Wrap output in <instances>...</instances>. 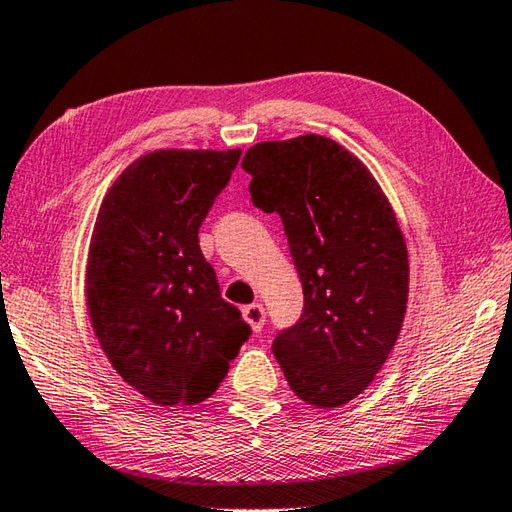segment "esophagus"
<instances>
[{
    "mask_svg": "<svg viewBox=\"0 0 512 512\" xmlns=\"http://www.w3.org/2000/svg\"><path fill=\"white\" fill-rule=\"evenodd\" d=\"M244 319L250 324V328L255 330H262L264 322H266V310L262 304H250L244 308Z\"/></svg>",
    "mask_w": 512,
    "mask_h": 512,
    "instance_id": "obj_1",
    "label": "esophagus"
}]
</instances>
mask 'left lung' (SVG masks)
<instances>
[{
  "instance_id": "obj_1",
  "label": "left lung",
  "mask_w": 512,
  "mask_h": 512,
  "mask_svg": "<svg viewBox=\"0 0 512 512\" xmlns=\"http://www.w3.org/2000/svg\"><path fill=\"white\" fill-rule=\"evenodd\" d=\"M242 168L250 197L282 217L304 310L273 355L293 393L337 408L368 388L393 350L408 302V250L370 170L322 135L262 142Z\"/></svg>"
}]
</instances>
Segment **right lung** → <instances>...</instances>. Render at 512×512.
Instances as JSON below:
<instances>
[{"label": "right lung", "mask_w": 512, "mask_h": 512, "mask_svg": "<svg viewBox=\"0 0 512 512\" xmlns=\"http://www.w3.org/2000/svg\"><path fill=\"white\" fill-rule=\"evenodd\" d=\"M239 155L155 150L99 206L86 264L90 322L124 382L159 406L208 399L250 335L197 237Z\"/></svg>", "instance_id": "add662e5"}]
</instances>
